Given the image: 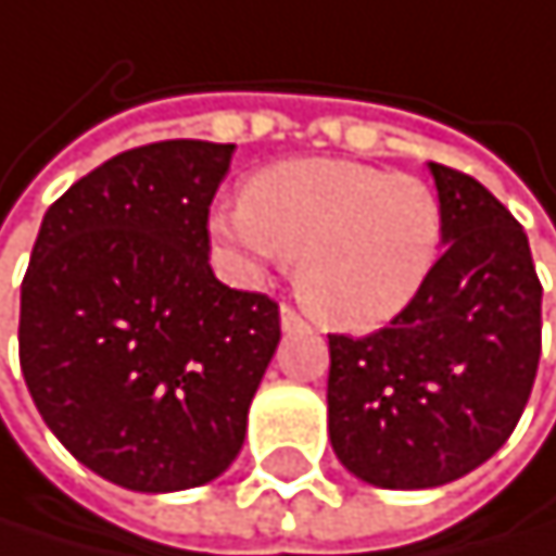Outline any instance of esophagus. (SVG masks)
<instances>
[{
	"mask_svg": "<svg viewBox=\"0 0 556 556\" xmlns=\"http://www.w3.org/2000/svg\"><path fill=\"white\" fill-rule=\"evenodd\" d=\"M281 328H285V331H298V328H304V318L291 308V304H281Z\"/></svg>",
	"mask_w": 556,
	"mask_h": 556,
	"instance_id": "1",
	"label": "esophagus"
}]
</instances>
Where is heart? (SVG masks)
<instances>
[{"mask_svg":"<svg viewBox=\"0 0 556 556\" xmlns=\"http://www.w3.org/2000/svg\"><path fill=\"white\" fill-rule=\"evenodd\" d=\"M212 235L248 278L298 258L294 288L315 318L371 331L428 288L444 252V205L418 175L294 159L248 178L241 205L212 215Z\"/></svg>","mask_w":556,"mask_h":556,"instance_id":"1","label":"heart"}]
</instances>
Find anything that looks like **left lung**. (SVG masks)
I'll list each match as a JSON object with an SVG mask.
<instances>
[{"instance_id":"1","label":"left lung","mask_w":556,"mask_h":556,"mask_svg":"<svg viewBox=\"0 0 556 556\" xmlns=\"http://www.w3.org/2000/svg\"><path fill=\"white\" fill-rule=\"evenodd\" d=\"M444 255L388 328L328 334V434L354 478L388 491L457 481L501 451L541 361V281L520 222L431 162Z\"/></svg>"}]
</instances>
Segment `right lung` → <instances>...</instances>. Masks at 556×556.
<instances>
[{
  "mask_svg": "<svg viewBox=\"0 0 556 556\" xmlns=\"http://www.w3.org/2000/svg\"><path fill=\"white\" fill-rule=\"evenodd\" d=\"M231 152L172 138L109 159L46 212L22 278L18 365L42 421L128 491L228 470L281 338L278 304L208 265Z\"/></svg>",
  "mask_w": 556,
  "mask_h": 556,
  "instance_id": "obj_1",
  "label": "right lung"
}]
</instances>
